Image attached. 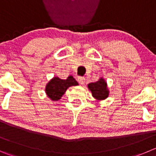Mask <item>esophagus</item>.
Returning a JSON list of instances; mask_svg holds the SVG:
<instances>
[{"mask_svg":"<svg viewBox=\"0 0 156 156\" xmlns=\"http://www.w3.org/2000/svg\"><path fill=\"white\" fill-rule=\"evenodd\" d=\"M78 82H79L80 85H84V84H85V78H82V77H79V78H78Z\"/></svg>","mask_w":156,"mask_h":156,"instance_id":"1","label":"esophagus"}]
</instances>
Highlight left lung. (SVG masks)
I'll use <instances>...</instances> for the list:
<instances>
[{
	"instance_id": "1",
	"label": "left lung",
	"mask_w": 156,
	"mask_h": 156,
	"mask_svg": "<svg viewBox=\"0 0 156 156\" xmlns=\"http://www.w3.org/2000/svg\"><path fill=\"white\" fill-rule=\"evenodd\" d=\"M88 88L91 91L93 98L96 101H102L106 99L109 95L107 82L103 78H100L95 82L88 84Z\"/></svg>"
}]
</instances>
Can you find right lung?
Returning a JSON list of instances; mask_svg holds the SVG:
<instances>
[{"instance_id": "add662e5", "label": "right lung", "mask_w": 156, "mask_h": 156, "mask_svg": "<svg viewBox=\"0 0 156 156\" xmlns=\"http://www.w3.org/2000/svg\"><path fill=\"white\" fill-rule=\"evenodd\" d=\"M78 85V83L73 76L68 77L67 79H61L58 77H54L48 82L45 87V93L51 101L61 99L69 87Z\"/></svg>"}]
</instances>
